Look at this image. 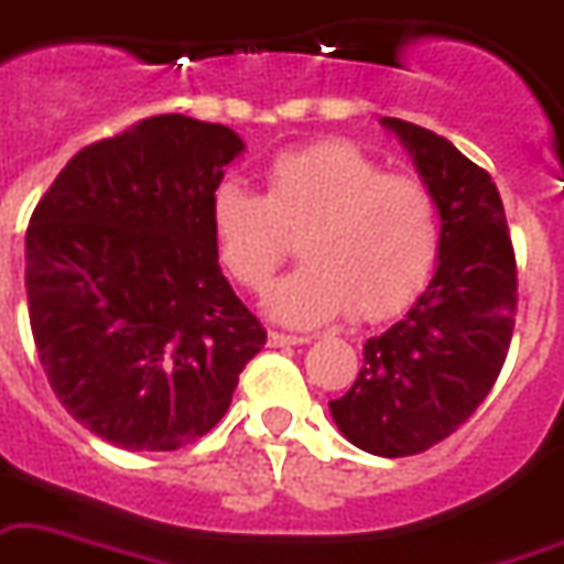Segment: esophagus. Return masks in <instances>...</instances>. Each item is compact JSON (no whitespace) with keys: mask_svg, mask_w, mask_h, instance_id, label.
<instances>
[{"mask_svg":"<svg viewBox=\"0 0 564 564\" xmlns=\"http://www.w3.org/2000/svg\"><path fill=\"white\" fill-rule=\"evenodd\" d=\"M310 338L304 336H286V333H269V347H295L306 345Z\"/></svg>","mask_w":564,"mask_h":564,"instance_id":"esophagus-1","label":"esophagus"}]
</instances>
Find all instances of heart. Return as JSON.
Returning a JSON list of instances; mask_svg holds the SVG:
<instances>
[{"mask_svg":"<svg viewBox=\"0 0 564 564\" xmlns=\"http://www.w3.org/2000/svg\"><path fill=\"white\" fill-rule=\"evenodd\" d=\"M223 267L263 292L297 235L304 263L267 295L272 318L315 327L354 306L359 318L409 304L441 251V210L423 178L386 173L350 141H318L267 164V194L226 178L210 194Z\"/></svg>","mask_w":564,"mask_h":564,"instance_id":"1","label":"heart"}]
</instances>
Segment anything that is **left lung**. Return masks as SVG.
Instances as JSON below:
<instances>
[{"mask_svg": "<svg viewBox=\"0 0 564 564\" xmlns=\"http://www.w3.org/2000/svg\"><path fill=\"white\" fill-rule=\"evenodd\" d=\"M379 123L434 191L441 251L405 315L365 341L359 377L329 414L361 452L405 457L448 437L496 386L516 327V254L487 171L432 130Z\"/></svg>", "mask_w": 564, "mask_h": 564, "instance_id": "1", "label": "left lung"}]
</instances>
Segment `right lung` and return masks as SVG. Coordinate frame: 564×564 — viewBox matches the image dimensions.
<instances>
[{
  "label": "right lung",
  "instance_id": "1",
  "mask_svg": "<svg viewBox=\"0 0 564 564\" xmlns=\"http://www.w3.org/2000/svg\"><path fill=\"white\" fill-rule=\"evenodd\" d=\"M242 150L223 123L148 118L80 150L31 214L36 354L68 414L112 446L203 437L267 345L210 235V194Z\"/></svg>",
  "mask_w": 564,
  "mask_h": 564
}]
</instances>
